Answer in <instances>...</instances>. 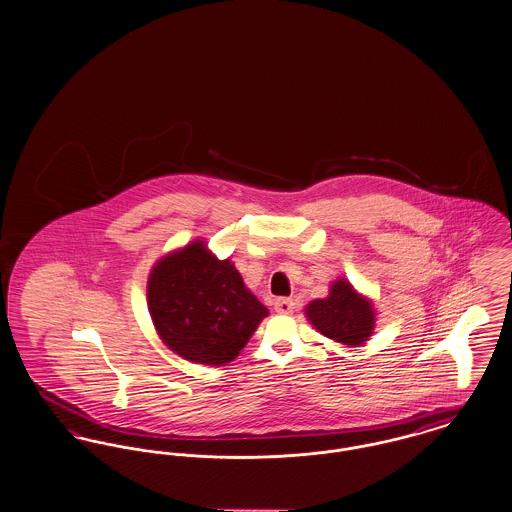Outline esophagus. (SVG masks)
Listing matches in <instances>:
<instances>
[{
    "mask_svg": "<svg viewBox=\"0 0 512 512\" xmlns=\"http://www.w3.org/2000/svg\"><path fill=\"white\" fill-rule=\"evenodd\" d=\"M273 308L277 314H291L293 308H295V301L293 299H277L273 303Z\"/></svg>",
    "mask_w": 512,
    "mask_h": 512,
    "instance_id": "obj_1",
    "label": "esophagus"
}]
</instances>
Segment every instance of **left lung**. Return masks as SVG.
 Returning <instances> with one entry per match:
<instances>
[{
  "mask_svg": "<svg viewBox=\"0 0 512 512\" xmlns=\"http://www.w3.org/2000/svg\"><path fill=\"white\" fill-rule=\"evenodd\" d=\"M305 316L316 332L347 347H359L375 334L373 301L345 277L332 281L328 297L310 301Z\"/></svg>",
  "mask_w": 512,
  "mask_h": 512,
  "instance_id": "8db88e82",
  "label": "left lung"
}]
</instances>
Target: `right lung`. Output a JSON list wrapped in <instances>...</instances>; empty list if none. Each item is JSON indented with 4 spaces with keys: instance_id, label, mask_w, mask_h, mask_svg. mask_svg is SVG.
<instances>
[{
    "instance_id": "obj_1",
    "label": "right lung",
    "mask_w": 512,
    "mask_h": 512,
    "mask_svg": "<svg viewBox=\"0 0 512 512\" xmlns=\"http://www.w3.org/2000/svg\"><path fill=\"white\" fill-rule=\"evenodd\" d=\"M147 308L172 353L209 367L235 361L270 314L231 258L219 260L200 239L155 262L147 279Z\"/></svg>"
}]
</instances>
